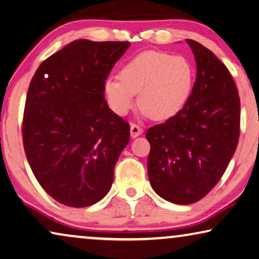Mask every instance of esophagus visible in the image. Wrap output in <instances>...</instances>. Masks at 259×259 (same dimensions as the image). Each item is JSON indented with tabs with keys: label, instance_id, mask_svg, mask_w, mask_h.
<instances>
[{
	"label": "esophagus",
	"instance_id": "34e87169",
	"mask_svg": "<svg viewBox=\"0 0 259 259\" xmlns=\"http://www.w3.org/2000/svg\"><path fill=\"white\" fill-rule=\"evenodd\" d=\"M143 134V129L141 126H138L137 124H131L130 126V135L133 138H136L138 136H141Z\"/></svg>",
	"mask_w": 259,
	"mask_h": 259
}]
</instances>
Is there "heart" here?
Returning <instances> with one entry per match:
<instances>
[{"instance_id": "b5f03b06", "label": "heart", "mask_w": 259, "mask_h": 259, "mask_svg": "<svg viewBox=\"0 0 259 259\" xmlns=\"http://www.w3.org/2000/svg\"><path fill=\"white\" fill-rule=\"evenodd\" d=\"M194 69L183 56L146 51L119 69L118 78L103 84L108 105L118 116H125L138 103L145 117L166 121L178 115L190 99Z\"/></svg>"}]
</instances>
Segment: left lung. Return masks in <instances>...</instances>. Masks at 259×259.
Wrapping results in <instances>:
<instances>
[{
  "label": "left lung",
  "instance_id": "left-lung-1",
  "mask_svg": "<svg viewBox=\"0 0 259 259\" xmlns=\"http://www.w3.org/2000/svg\"><path fill=\"white\" fill-rule=\"evenodd\" d=\"M186 41L196 63L190 99L177 116L145 135L150 184L176 204L194 203L213 190L240 137V96L228 68L203 45Z\"/></svg>",
  "mask_w": 259,
  "mask_h": 259
}]
</instances>
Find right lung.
<instances>
[{"instance_id": "1", "label": "right lung", "mask_w": 259, "mask_h": 259, "mask_svg": "<svg viewBox=\"0 0 259 259\" xmlns=\"http://www.w3.org/2000/svg\"><path fill=\"white\" fill-rule=\"evenodd\" d=\"M129 41L78 39L49 57L31 80L23 117V144L34 177L68 207L105 198L129 123L108 107L103 84Z\"/></svg>"}]
</instances>
